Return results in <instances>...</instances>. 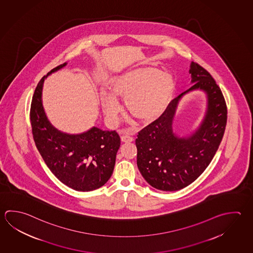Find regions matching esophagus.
<instances>
[{
  "label": "esophagus",
  "instance_id": "esophagus-1",
  "mask_svg": "<svg viewBox=\"0 0 253 253\" xmlns=\"http://www.w3.org/2000/svg\"><path fill=\"white\" fill-rule=\"evenodd\" d=\"M121 141H122L123 143H132L133 141V138L132 137V136H130V135L123 134V135L121 136Z\"/></svg>",
  "mask_w": 253,
  "mask_h": 253
}]
</instances>
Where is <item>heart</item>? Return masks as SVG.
Masks as SVG:
<instances>
[{
	"instance_id": "1",
	"label": "heart",
	"mask_w": 253,
	"mask_h": 253,
	"mask_svg": "<svg viewBox=\"0 0 253 253\" xmlns=\"http://www.w3.org/2000/svg\"><path fill=\"white\" fill-rule=\"evenodd\" d=\"M110 93H100L103 114L108 122H118L120 105L118 100L126 101L130 115L142 123L159 120L169 108L175 92V80L168 71L156 68L134 69L115 78Z\"/></svg>"
}]
</instances>
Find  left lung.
Instances as JSON below:
<instances>
[{"instance_id": "1", "label": "left lung", "mask_w": 253, "mask_h": 253, "mask_svg": "<svg viewBox=\"0 0 253 253\" xmlns=\"http://www.w3.org/2000/svg\"><path fill=\"white\" fill-rule=\"evenodd\" d=\"M192 86L175 98L165 114L137 134V167L143 178L161 191H178L192 184L207 169L225 133L227 109L220 88L202 66L192 62ZM202 90L208 110L199 127L187 137H177L172 121L180 99L188 92Z\"/></svg>"}]
</instances>
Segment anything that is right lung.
<instances>
[{
    "label": "right lung",
    "mask_w": 253,
    "mask_h": 253,
    "mask_svg": "<svg viewBox=\"0 0 253 253\" xmlns=\"http://www.w3.org/2000/svg\"><path fill=\"white\" fill-rule=\"evenodd\" d=\"M66 65L67 62L51 69L37 84L30 108L33 137L46 165L61 183L76 191L89 192L100 188L110 179L120 137L116 131H103L97 126L70 134L51 125L42 101L43 82Z\"/></svg>",
    "instance_id": "obj_1"
}]
</instances>
